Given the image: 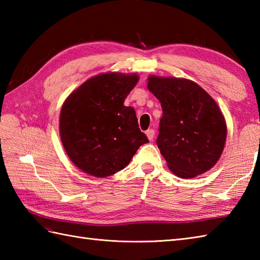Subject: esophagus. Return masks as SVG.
<instances>
[{
	"label": "esophagus",
	"mask_w": 260,
	"mask_h": 260,
	"mask_svg": "<svg viewBox=\"0 0 260 260\" xmlns=\"http://www.w3.org/2000/svg\"><path fill=\"white\" fill-rule=\"evenodd\" d=\"M146 136H147V139L150 140V141H153V139H154V135H155V132H154V129H147L146 131Z\"/></svg>",
	"instance_id": "obj_1"
}]
</instances>
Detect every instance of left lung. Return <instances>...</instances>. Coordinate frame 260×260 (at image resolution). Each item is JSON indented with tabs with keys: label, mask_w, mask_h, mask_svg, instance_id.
Segmentation results:
<instances>
[{
	"label": "left lung",
	"mask_w": 260,
	"mask_h": 260,
	"mask_svg": "<svg viewBox=\"0 0 260 260\" xmlns=\"http://www.w3.org/2000/svg\"><path fill=\"white\" fill-rule=\"evenodd\" d=\"M147 88L162 106L156 144L168 168L191 179L214 167L227 139V124L214 99L185 78L152 75Z\"/></svg>",
	"instance_id": "obj_1"
}]
</instances>
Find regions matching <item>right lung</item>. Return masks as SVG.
<instances>
[{"mask_svg":"<svg viewBox=\"0 0 260 260\" xmlns=\"http://www.w3.org/2000/svg\"><path fill=\"white\" fill-rule=\"evenodd\" d=\"M136 74L105 73L81 84L66 99L59 118L60 139L77 168L107 178L126 168L148 142L125 98L139 82Z\"/></svg>","mask_w":260,"mask_h":260,"instance_id":"add662e5","label":"right lung"}]
</instances>
